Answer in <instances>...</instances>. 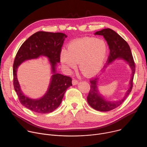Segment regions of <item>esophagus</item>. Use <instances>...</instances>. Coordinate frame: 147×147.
I'll return each instance as SVG.
<instances>
[{"label":"esophagus","instance_id":"1","mask_svg":"<svg viewBox=\"0 0 147 147\" xmlns=\"http://www.w3.org/2000/svg\"><path fill=\"white\" fill-rule=\"evenodd\" d=\"M78 80H77L76 79H73V80H72V84H73V85H76L77 84H78Z\"/></svg>","mask_w":147,"mask_h":147}]
</instances>
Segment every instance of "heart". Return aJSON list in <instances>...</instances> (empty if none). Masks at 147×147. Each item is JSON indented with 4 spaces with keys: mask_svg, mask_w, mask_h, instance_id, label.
<instances>
[{
    "mask_svg": "<svg viewBox=\"0 0 147 147\" xmlns=\"http://www.w3.org/2000/svg\"><path fill=\"white\" fill-rule=\"evenodd\" d=\"M108 53V46L103 39L84 37L71 42L67 50L63 49L60 60L67 70L75 69L77 63L86 76L96 74L101 69Z\"/></svg>",
    "mask_w": 147,
    "mask_h": 147,
    "instance_id": "1",
    "label": "heart"
}]
</instances>
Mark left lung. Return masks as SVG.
Here are the masks:
<instances>
[{
  "label": "left lung",
  "mask_w": 147,
  "mask_h": 147,
  "mask_svg": "<svg viewBox=\"0 0 147 147\" xmlns=\"http://www.w3.org/2000/svg\"><path fill=\"white\" fill-rule=\"evenodd\" d=\"M95 34L101 35L106 40L109 49L110 55L107 60V65L110 64L116 59H121L125 60L129 65L132 70L131 78L129 82V87L124 97L116 102L107 101L104 99L97 90V78H91L90 80V90L87 97V102L92 108L100 111H109L116 109L121 105L127 98L131 92L133 86V79L136 71V65L130 47L125 40L118 33L110 29H104L95 33ZM107 65H104L106 67Z\"/></svg>",
  "instance_id": "left-lung-1"
}]
</instances>
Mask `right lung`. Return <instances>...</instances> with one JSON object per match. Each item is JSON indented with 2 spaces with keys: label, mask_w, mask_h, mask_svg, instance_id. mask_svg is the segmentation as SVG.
<instances>
[{
  "label": "right lung",
  "mask_w": 147,
  "mask_h": 147,
  "mask_svg": "<svg viewBox=\"0 0 147 147\" xmlns=\"http://www.w3.org/2000/svg\"><path fill=\"white\" fill-rule=\"evenodd\" d=\"M67 36L62 33L38 32L32 35L22 44L13 63V86L20 103L25 107L40 114L55 111L61 102L64 93L72 86L70 77L56 73L57 63L60 61V53ZM47 56L52 64L53 75L47 94L40 99L32 100L23 95L17 79L18 65L26 59Z\"/></svg>",
  "instance_id": "right-lung-1"
}]
</instances>
